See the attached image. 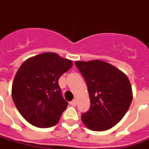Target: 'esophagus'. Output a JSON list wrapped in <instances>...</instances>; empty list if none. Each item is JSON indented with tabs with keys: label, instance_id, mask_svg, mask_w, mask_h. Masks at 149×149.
<instances>
[{
	"label": "esophagus",
	"instance_id": "esophagus-1",
	"mask_svg": "<svg viewBox=\"0 0 149 149\" xmlns=\"http://www.w3.org/2000/svg\"><path fill=\"white\" fill-rule=\"evenodd\" d=\"M77 100L73 99L72 101H71V102H70V105H72V106H76V105H77Z\"/></svg>",
	"mask_w": 149,
	"mask_h": 149
}]
</instances>
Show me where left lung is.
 I'll return each instance as SVG.
<instances>
[{"mask_svg": "<svg viewBox=\"0 0 149 149\" xmlns=\"http://www.w3.org/2000/svg\"><path fill=\"white\" fill-rule=\"evenodd\" d=\"M87 84L91 107L81 116L84 124L94 131L109 130L127 112L133 99L130 80L109 63L93 60L75 62Z\"/></svg>", "mask_w": 149, "mask_h": 149, "instance_id": "obj_1", "label": "left lung"}]
</instances>
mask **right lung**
I'll use <instances>...</instances> for the list:
<instances>
[{
	"instance_id": "add662e5",
	"label": "right lung",
	"mask_w": 149,
	"mask_h": 149,
	"mask_svg": "<svg viewBox=\"0 0 149 149\" xmlns=\"http://www.w3.org/2000/svg\"><path fill=\"white\" fill-rule=\"evenodd\" d=\"M72 66L71 60L53 52L29 58L14 78L11 96L22 117L40 128L58 122L68 102L63 98L58 79Z\"/></svg>"
}]
</instances>
